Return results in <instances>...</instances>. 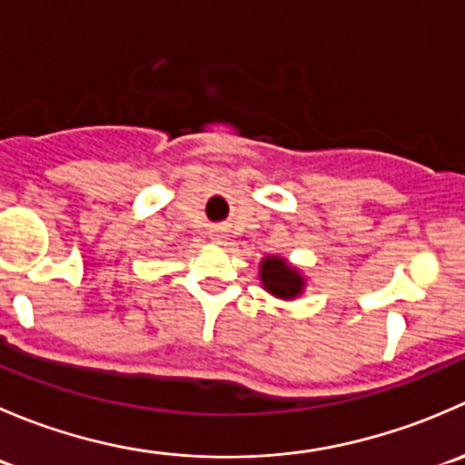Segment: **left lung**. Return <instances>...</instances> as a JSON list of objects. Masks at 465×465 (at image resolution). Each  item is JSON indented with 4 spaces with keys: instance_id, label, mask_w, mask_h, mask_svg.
<instances>
[{
    "instance_id": "obj_1",
    "label": "left lung",
    "mask_w": 465,
    "mask_h": 465,
    "mask_svg": "<svg viewBox=\"0 0 465 465\" xmlns=\"http://www.w3.org/2000/svg\"><path fill=\"white\" fill-rule=\"evenodd\" d=\"M259 279L265 292H270L276 299H283V302L302 297L308 283L297 265L276 254L262 256L259 262Z\"/></svg>"
}]
</instances>
